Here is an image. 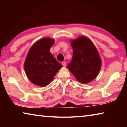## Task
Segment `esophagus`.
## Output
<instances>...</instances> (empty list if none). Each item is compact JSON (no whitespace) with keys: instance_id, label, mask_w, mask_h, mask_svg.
<instances>
[{"instance_id":"obj_1","label":"esophagus","mask_w":127,"mask_h":127,"mask_svg":"<svg viewBox=\"0 0 127 127\" xmlns=\"http://www.w3.org/2000/svg\"><path fill=\"white\" fill-rule=\"evenodd\" d=\"M62 64V65H63V66H64V67L66 66V62H63Z\"/></svg>"}]
</instances>
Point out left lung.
I'll use <instances>...</instances> for the list:
<instances>
[{"instance_id": "8db88e82", "label": "left lung", "mask_w": 127, "mask_h": 127, "mask_svg": "<svg viewBox=\"0 0 127 127\" xmlns=\"http://www.w3.org/2000/svg\"><path fill=\"white\" fill-rule=\"evenodd\" d=\"M70 43L73 57L67 67L81 83H89L97 76L101 67L97 49L90 38L83 36Z\"/></svg>"}]
</instances>
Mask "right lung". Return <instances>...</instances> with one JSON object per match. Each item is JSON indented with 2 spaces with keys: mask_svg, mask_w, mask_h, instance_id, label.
I'll use <instances>...</instances> for the list:
<instances>
[{
  "mask_svg": "<svg viewBox=\"0 0 127 127\" xmlns=\"http://www.w3.org/2000/svg\"><path fill=\"white\" fill-rule=\"evenodd\" d=\"M54 42L53 38H41L33 44L27 54L24 68L28 78L34 85L45 87L62 67L50 52Z\"/></svg>",
  "mask_w": 127,
  "mask_h": 127,
  "instance_id": "1",
  "label": "right lung"
}]
</instances>
